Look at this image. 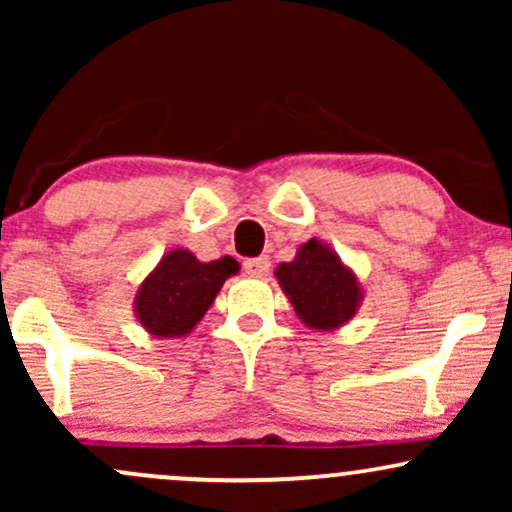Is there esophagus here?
<instances>
[{
	"instance_id": "34e87169",
	"label": "esophagus",
	"mask_w": 512,
	"mask_h": 512,
	"mask_svg": "<svg viewBox=\"0 0 512 512\" xmlns=\"http://www.w3.org/2000/svg\"><path fill=\"white\" fill-rule=\"evenodd\" d=\"M269 267H272V264H269L267 257H255V260H245V262H243L245 274H248V276H257V279H262V276H267Z\"/></svg>"
}]
</instances>
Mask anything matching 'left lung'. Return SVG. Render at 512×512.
Returning a JSON list of instances; mask_svg holds the SVG:
<instances>
[{
  "instance_id": "1",
  "label": "left lung",
  "mask_w": 512,
  "mask_h": 512,
  "mask_svg": "<svg viewBox=\"0 0 512 512\" xmlns=\"http://www.w3.org/2000/svg\"><path fill=\"white\" fill-rule=\"evenodd\" d=\"M274 276L298 320L310 330H339L361 308L363 289L356 272L317 238L303 243L291 262H281Z\"/></svg>"
}]
</instances>
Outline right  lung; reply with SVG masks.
Returning a JSON list of instances; mask_svg holds the SVG:
<instances>
[{
    "label": "right lung",
    "mask_w": 512,
    "mask_h": 512,
    "mask_svg": "<svg viewBox=\"0 0 512 512\" xmlns=\"http://www.w3.org/2000/svg\"><path fill=\"white\" fill-rule=\"evenodd\" d=\"M238 272L240 264L228 255L199 262L190 250H170L139 284L134 315L151 337H187L207 315L223 281Z\"/></svg>",
    "instance_id": "right-lung-1"
}]
</instances>
